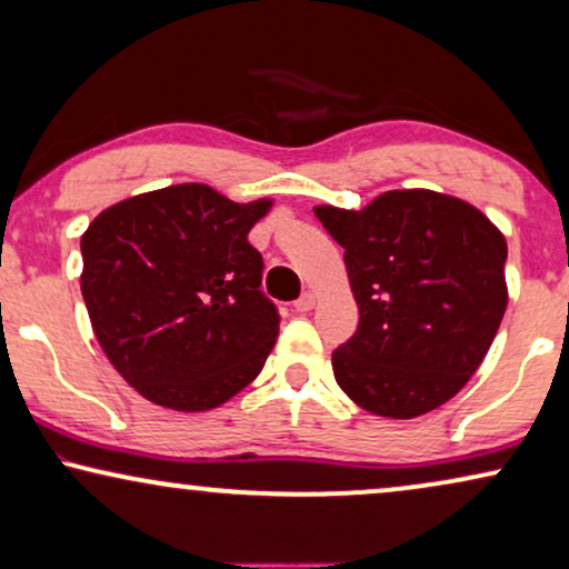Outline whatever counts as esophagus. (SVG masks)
<instances>
[{"label":"esophagus","instance_id":"esophagus-1","mask_svg":"<svg viewBox=\"0 0 569 569\" xmlns=\"http://www.w3.org/2000/svg\"><path fill=\"white\" fill-rule=\"evenodd\" d=\"M313 308H316V295L313 292H306L302 298L295 300V310H298V313H308V310H313Z\"/></svg>","mask_w":569,"mask_h":569}]
</instances>
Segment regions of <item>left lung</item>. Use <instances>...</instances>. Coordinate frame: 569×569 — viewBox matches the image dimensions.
Segmentation results:
<instances>
[{
  "label": "left lung",
  "mask_w": 569,
  "mask_h": 569,
  "mask_svg": "<svg viewBox=\"0 0 569 569\" xmlns=\"http://www.w3.org/2000/svg\"><path fill=\"white\" fill-rule=\"evenodd\" d=\"M345 248L360 326L333 349L357 407L411 419L453 399L485 360L508 308V243L448 193L386 191L365 209H313Z\"/></svg>",
  "instance_id": "obj_1"
}]
</instances>
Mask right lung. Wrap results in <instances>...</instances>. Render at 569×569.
<instances>
[{"label":"right lung","mask_w":569,"mask_h":569,"mask_svg":"<svg viewBox=\"0 0 569 569\" xmlns=\"http://www.w3.org/2000/svg\"><path fill=\"white\" fill-rule=\"evenodd\" d=\"M271 199L238 204L178 183L100 212L80 240L82 298L121 378L176 411H207L259 376L279 333L248 232Z\"/></svg>","instance_id":"add662e5"}]
</instances>
